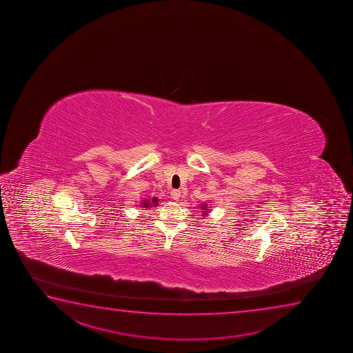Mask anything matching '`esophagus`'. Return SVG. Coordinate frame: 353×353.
<instances>
[{"label":"esophagus","mask_w":353,"mask_h":353,"mask_svg":"<svg viewBox=\"0 0 353 353\" xmlns=\"http://www.w3.org/2000/svg\"><path fill=\"white\" fill-rule=\"evenodd\" d=\"M171 197L174 199V201H179L181 199V190H172L171 191Z\"/></svg>","instance_id":"obj_1"}]
</instances>
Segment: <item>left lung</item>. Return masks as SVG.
Returning <instances> with one entry per match:
<instances>
[{"label": "left lung", "instance_id": "1", "mask_svg": "<svg viewBox=\"0 0 353 353\" xmlns=\"http://www.w3.org/2000/svg\"><path fill=\"white\" fill-rule=\"evenodd\" d=\"M199 209H202V210H203V214L204 215H205V214H207L208 212V209H207V204H201V207H199Z\"/></svg>", "mask_w": 353, "mask_h": 353}]
</instances>
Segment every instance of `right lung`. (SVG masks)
<instances>
[{
    "label": "right lung",
    "mask_w": 353,
    "mask_h": 353,
    "mask_svg": "<svg viewBox=\"0 0 353 353\" xmlns=\"http://www.w3.org/2000/svg\"><path fill=\"white\" fill-rule=\"evenodd\" d=\"M158 199H146L143 201V203H141V205H143V208H151L152 205H157Z\"/></svg>",
    "instance_id": "right-lung-1"
}]
</instances>
